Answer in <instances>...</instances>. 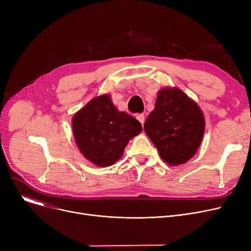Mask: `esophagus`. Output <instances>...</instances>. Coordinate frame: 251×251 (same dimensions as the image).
Segmentation results:
<instances>
[{"mask_svg": "<svg viewBox=\"0 0 251 251\" xmlns=\"http://www.w3.org/2000/svg\"><path fill=\"white\" fill-rule=\"evenodd\" d=\"M136 119L141 123V125H143V123H144V116L142 114H138L136 116Z\"/></svg>", "mask_w": 251, "mask_h": 251, "instance_id": "34e87169", "label": "esophagus"}]
</instances>
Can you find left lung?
I'll return each instance as SVG.
<instances>
[{
    "label": "left lung",
    "instance_id": "obj_1",
    "mask_svg": "<svg viewBox=\"0 0 251 251\" xmlns=\"http://www.w3.org/2000/svg\"><path fill=\"white\" fill-rule=\"evenodd\" d=\"M143 128L162 159L178 166L190 160L200 148L204 119L199 105L182 90L164 88Z\"/></svg>",
    "mask_w": 251,
    "mask_h": 251
}]
</instances>
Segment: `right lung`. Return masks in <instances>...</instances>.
<instances>
[{"label": "right lung", "mask_w": 251, "mask_h": 251, "mask_svg": "<svg viewBox=\"0 0 251 251\" xmlns=\"http://www.w3.org/2000/svg\"><path fill=\"white\" fill-rule=\"evenodd\" d=\"M77 146L88 161L99 167L116 163L128 141L142 131L132 116L119 112L108 95L90 100L72 120Z\"/></svg>", "instance_id": "obj_1"}]
</instances>
